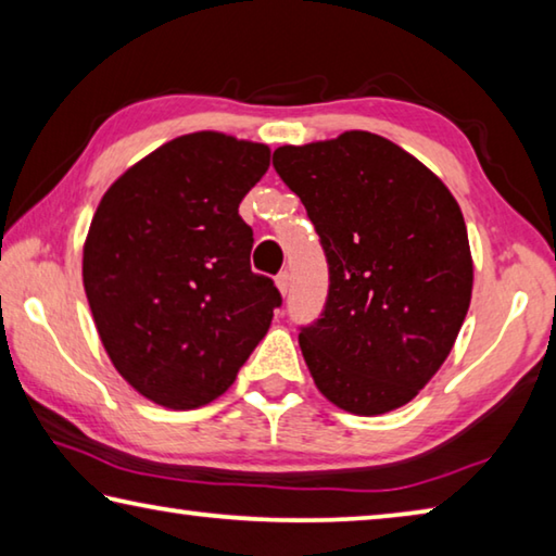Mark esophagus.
Segmentation results:
<instances>
[{
  "label": "esophagus",
  "mask_w": 556,
  "mask_h": 556,
  "mask_svg": "<svg viewBox=\"0 0 556 556\" xmlns=\"http://www.w3.org/2000/svg\"><path fill=\"white\" fill-rule=\"evenodd\" d=\"M275 281H277V289L281 291V296H287V294H289V285H291L289 271H279Z\"/></svg>",
  "instance_id": "1"
}]
</instances>
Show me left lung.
<instances>
[{
  "mask_svg": "<svg viewBox=\"0 0 556 556\" xmlns=\"http://www.w3.org/2000/svg\"><path fill=\"white\" fill-rule=\"evenodd\" d=\"M271 164L328 262L324 314L299 333L316 388L361 417L402 407L444 365L468 312L464 213L419 159L370 131L279 147Z\"/></svg>",
  "mask_w": 556,
  "mask_h": 556,
  "instance_id": "1",
  "label": "left lung"
}]
</instances>
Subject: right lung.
Masks as SVG:
<instances>
[{
    "mask_svg": "<svg viewBox=\"0 0 556 556\" xmlns=\"http://www.w3.org/2000/svg\"><path fill=\"white\" fill-rule=\"evenodd\" d=\"M269 147L223 131L176 137L102 195L83 248V285L100 341L131 388L195 409L230 388L281 304L250 269L240 201Z\"/></svg>",
    "mask_w": 556,
    "mask_h": 556,
    "instance_id": "right-lung-1",
    "label": "right lung"
}]
</instances>
